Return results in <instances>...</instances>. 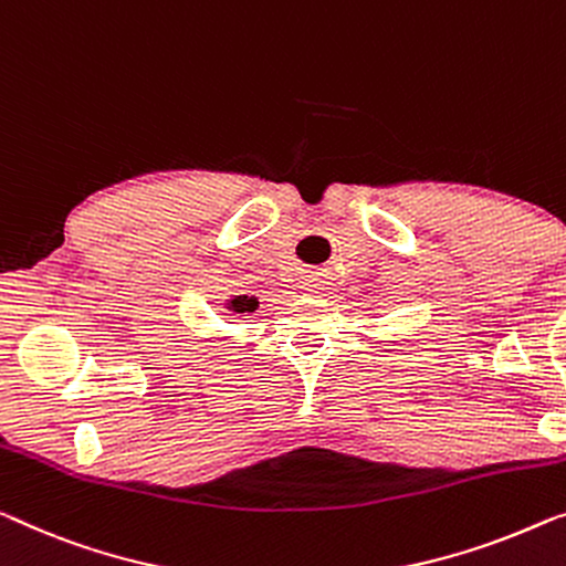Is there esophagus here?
Wrapping results in <instances>:
<instances>
[{"label": "esophagus", "mask_w": 566, "mask_h": 566, "mask_svg": "<svg viewBox=\"0 0 566 566\" xmlns=\"http://www.w3.org/2000/svg\"><path fill=\"white\" fill-rule=\"evenodd\" d=\"M323 280H317V276H307V280L305 282H302V286H305V290L307 292H319V290H323Z\"/></svg>", "instance_id": "1"}]
</instances>
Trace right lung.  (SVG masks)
I'll return each instance as SVG.
<instances>
[{
  "label": "right lung",
  "mask_w": 566,
  "mask_h": 566,
  "mask_svg": "<svg viewBox=\"0 0 566 566\" xmlns=\"http://www.w3.org/2000/svg\"><path fill=\"white\" fill-rule=\"evenodd\" d=\"M259 307V300L256 297H249V294H235V297L226 300V310L231 312V315H243V312H254Z\"/></svg>",
  "instance_id": "right-lung-1"
}]
</instances>
